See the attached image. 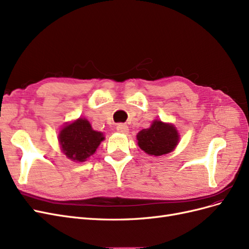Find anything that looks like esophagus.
<instances>
[{"instance_id": "esophagus-1", "label": "esophagus", "mask_w": 249, "mask_h": 249, "mask_svg": "<svg viewBox=\"0 0 249 249\" xmlns=\"http://www.w3.org/2000/svg\"><path fill=\"white\" fill-rule=\"evenodd\" d=\"M116 130L119 133H123V134H127L129 132V126H127L125 124H118L116 125Z\"/></svg>"}]
</instances>
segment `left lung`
I'll use <instances>...</instances> for the list:
<instances>
[{"instance_id": "8db88e82", "label": "left lung", "mask_w": 249, "mask_h": 249, "mask_svg": "<svg viewBox=\"0 0 249 249\" xmlns=\"http://www.w3.org/2000/svg\"><path fill=\"white\" fill-rule=\"evenodd\" d=\"M139 147L150 156H162L170 153L178 142L176 127L169 124L155 120L148 129L137 134Z\"/></svg>"}]
</instances>
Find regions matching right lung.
I'll return each mask as SVG.
<instances>
[{
  "mask_svg": "<svg viewBox=\"0 0 249 249\" xmlns=\"http://www.w3.org/2000/svg\"><path fill=\"white\" fill-rule=\"evenodd\" d=\"M103 140V133L92 130L88 120L83 118L65 125L59 135L63 153L70 159L79 162L86 161L92 156Z\"/></svg>",
  "mask_w": 249,
  "mask_h": 249,
  "instance_id": "obj_1",
  "label": "right lung"
}]
</instances>
